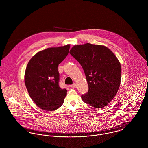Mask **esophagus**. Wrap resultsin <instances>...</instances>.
<instances>
[{
  "instance_id": "1",
  "label": "esophagus",
  "mask_w": 148,
  "mask_h": 148,
  "mask_svg": "<svg viewBox=\"0 0 148 148\" xmlns=\"http://www.w3.org/2000/svg\"><path fill=\"white\" fill-rule=\"evenodd\" d=\"M71 86L72 88H76L77 85H76V84L74 83L73 84L71 85Z\"/></svg>"
}]
</instances>
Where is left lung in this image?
<instances>
[{
    "mask_svg": "<svg viewBox=\"0 0 148 148\" xmlns=\"http://www.w3.org/2000/svg\"><path fill=\"white\" fill-rule=\"evenodd\" d=\"M69 53L84 71L89 89L82 95L83 101L96 108L108 105L120 85L121 68L117 57L105 46L89 43L75 45Z\"/></svg>",
    "mask_w": 148,
    "mask_h": 148,
    "instance_id": "obj_1",
    "label": "left lung"
}]
</instances>
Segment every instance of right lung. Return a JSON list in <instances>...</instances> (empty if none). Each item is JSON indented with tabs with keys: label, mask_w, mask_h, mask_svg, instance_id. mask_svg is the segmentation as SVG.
I'll list each match as a JSON object with an SVG mask.
<instances>
[{
	"label": "right lung",
	"mask_w": 148,
	"mask_h": 148,
	"mask_svg": "<svg viewBox=\"0 0 148 148\" xmlns=\"http://www.w3.org/2000/svg\"><path fill=\"white\" fill-rule=\"evenodd\" d=\"M69 44L38 52L25 69L24 82L29 96L40 108L55 110L62 106L66 89L59 86L58 65L68 55Z\"/></svg>",
	"instance_id": "add662e5"
}]
</instances>
